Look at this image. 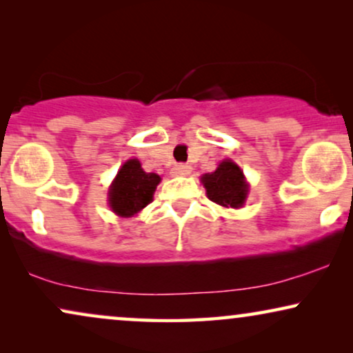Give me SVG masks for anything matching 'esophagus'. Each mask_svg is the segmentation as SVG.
Returning <instances> with one entry per match:
<instances>
[{"mask_svg":"<svg viewBox=\"0 0 353 353\" xmlns=\"http://www.w3.org/2000/svg\"><path fill=\"white\" fill-rule=\"evenodd\" d=\"M191 165H188V163H176V165H173L172 168V173L173 175H180V176H186L191 173Z\"/></svg>","mask_w":353,"mask_h":353,"instance_id":"1","label":"esophagus"}]
</instances>
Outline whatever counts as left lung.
<instances>
[{"label": "left lung", "instance_id": "8db88e82", "mask_svg": "<svg viewBox=\"0 0 353 353\" xmlns=\"http://www.w3.org/2000/svg\"><path fill=\"white\" fill-rule=\"evenodd\" d=\"M207 197L215 204L238 209L244 204L248 196V185L241 168L234 162L225 161L212 173L202 176Z\"/></svg>", "mask_w": 353, "mask_h": 353}]
</instances>
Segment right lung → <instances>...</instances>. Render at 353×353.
<instances>
[{
    "instance_id": "obj_1",
    "label": "right lung",
    "mask_w": 353,
    "mask_h": 353,
    "mask_svg": "<svg viewBox=\"0 0 353 353\" xmlns=\"http://www.w3.org/2000/svg\"><path fill=\"white\" fill-rule=\"evenodd\" d=\"M161 181L156 173H146L137 159L123 163L109 191V204L115 214L132 216L151 204L152 194Z\"/></svg>"
}]
</instances>
